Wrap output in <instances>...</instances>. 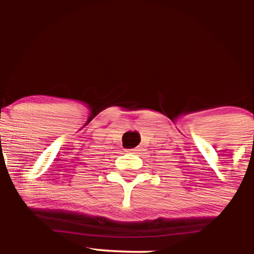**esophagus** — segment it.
<instances>
[{"mask_svg":"<svg viewBox=\"0 0 254 254\" xmlns=\"http://www.w3.org/2000/svg\"><path fill=\"white\" fill-rule=\"evenodd\" d=\"M143 149H144V148H143V147H142V145H138V147L133 148V149H131V150H129V151H132V153L139 154V153H141V151H143Z\"/></svg>","mask_w":254,"mask_h":254,"instance_id":"esophagus-1","label":"esophagus"}]
</instances>
